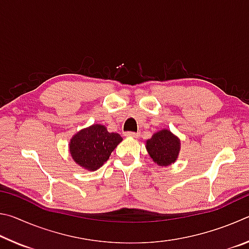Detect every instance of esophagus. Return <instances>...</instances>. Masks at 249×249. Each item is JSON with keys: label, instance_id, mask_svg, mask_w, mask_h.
Returning a JSON list of instances; mask_svg holds the SVG:
<instances>
[{"label": "esophagus", "instance_id": "esophagus-1", "mask_svg": "<svg viewBox=\"0 0 249 249\" xmlns=\"http://www.w3.org/2000/svg\"><path fill=\"white\" fill-rule=\"evenodd\" d=\"M125 136L126 137H132V138H138V136H140V134H138V133H133V132H127V133H125Z\"/></svg>", "mask_w": 249, "mask_h": 249}]
</instances>
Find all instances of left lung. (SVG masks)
<instances>
[{
	"label": "left lung",
	"mask_w": 249,
	"mask_h": 249,
	"mask_svg": "<svg viewBox=\"0 0 249 249\" xmlns=\"http://www.w3.org/2000/svg\"><path fill=\"white\" fill-rule=\"evenodd\" d=\"M146 149L149 157L159 167H167L176 162L179 157L181 142L179 137L168 128H162L154 133L146 141Z\"/></svg>",
	"instance_id": "left-lung-1"
}]
</instances>
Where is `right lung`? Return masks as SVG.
<instances>
[{
	"mask_svg": "<svg viewBox=\"0 0 249 249\" xmlns=\"http://www.w3.org/2000/svg\"><path fill=\"white\" fill-rule=\"evenodd\" d=\"M123 141L120 134L109 133L102 124L80 129L69 142V153L79 167L95 171L104 165L111 153Z\"/></svg>",
	"mask_w": 249,
	"mask_h": 249,
	"instance_id": "obj_1",
	"label": "right lung"
}]
</instances>
